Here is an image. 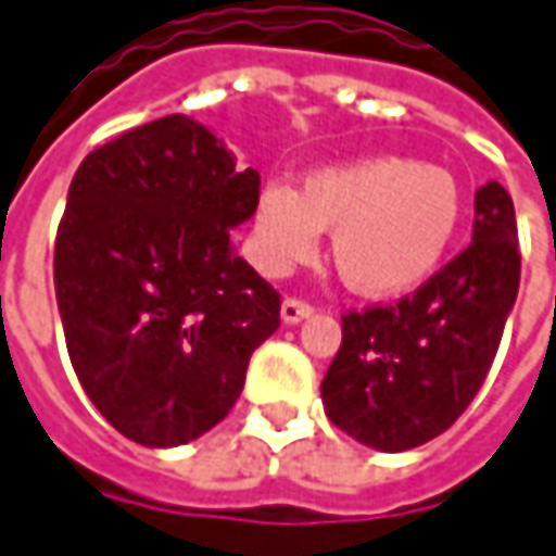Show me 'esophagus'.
<instances>
[{
	"label": "esophagus",
	"mask_w": 556,
	"mask_h": 556,
	"mask_svg": "<svg viewBox=\"0 0 556 556\" xmlns=\"http://www.w3.org/2000/svg\"><path fill=\"white\" fill-rule=\"evenodd\" d=\"M312 312H315V305L305 303V300H296V296H287L285 303H281V318H285V324H300Z\"/></svg>",
	"instance_id": "esophagus-1"
}]
</instances>
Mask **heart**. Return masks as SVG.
Instances as JSON below:
<instances>
[{"instance_id": "b5f03b06", "label": "heart", "mask_w": 556, "mask_h": 556, "mask_svg": "<svg viewBox=\"0 0 556 556\" xmlns=\"http://www.w3.org/2000/svg\"><path fill=\"white\" fill-rule=\"evenodd\" d=\"M462 214L456 177L431 162L367 159L308 174L300 192L263 186L253 248L260 266L285 275L305 263L321 229L339 278L361 296H397L441 266Z\"/></svg>"}]
</instances>
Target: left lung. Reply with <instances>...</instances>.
I'll use <instances>...</instances> for the list:
<instances>
[{
	"mask_svg": "<svg viewBox=\"0 0 556 556\" xmlns=\"http://www.w3.org/2000/svg\"><path fill=\"white\" fill-rule=\"evenodd\" d=\"M520 287L514 201L502 182L475 192V238L397 303L342 315V345L321 382L330 422L401 453L443 434L493 367Z\"/></svg>",
	"mask_w": 556,
	"mask_h": 556,
	"instance_id": "1",
	"label": "left lung"
}]
</instances>
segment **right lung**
I'll use <instances>...</instances> for the list:
<instances>
[{
	"label": "right lung",
	"instance_id": "add662e5",
	"mask_svg": "<svg viewBox=\"0 0 556 556\" xmlns=\"http://www.w3.org/2000/svg\"><path fill=\"white\" fill-rule=\"evenodd\" d=\"M260 174L199 122L165 115L85 155L54 241L66 352L103 419L177 446L226 419L281 293L232 251Z\"/></svg>",
	"mask_w": 556,
	"mask_h": 556
}]
</instances>
